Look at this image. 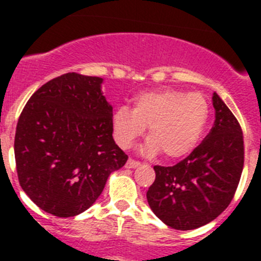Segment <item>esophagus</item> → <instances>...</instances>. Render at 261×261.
<instances>
[{
  "mask_svg": "<svg viewBox=\"0 0 261 261\" xmlns=\"http://www.w3.org/2000/svg\"><path fill=\"white\" fill-rule=\"evenodd\" d=\"M125 166L128 168H135V167H137V166H140V162H138V161H136V159L129 158L128 161H126V165Z\"/></svg>",
  "mask_w": 261,
  "mask_h": 261,
  "instance_id": "obj_1",
  "label": "esophagus"
}]
</instances>
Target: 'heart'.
I'll return each instance as SVG.
<instances>
[{"label": "heart", "mask_w": 261, "mask_h": 261, "mask_svg": "<svg viewBox=\"0 0 261 261\" xmlns=\"http://www.w3.org/2000/svg\"><path fill=\"white\" fill-rule=\"evenodd\" d=\"M209 116L206 99L197 93L176 89L145 91L135 99V107H119L114 114L115 140L126 149L145 133L149 125L146 153H165L180 158L199 142Z\"/></svg>", "instance_id": "obj_1"}]
</instances>
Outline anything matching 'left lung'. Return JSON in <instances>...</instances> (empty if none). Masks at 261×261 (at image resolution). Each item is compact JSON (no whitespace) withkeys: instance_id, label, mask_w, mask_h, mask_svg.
<instances>
[{"instance_id":"left-lung-1","label":"left lung","mask_w":261,"mask_h":261,"mask_svg":"<svg viewBox=\"0 0 261 261\" xmlns=\"http://www.w3.org/2000/svg\"><path fill=\"white\" fill-rule=\"evenodd\" d=\"M216 120L204 141L176 165L154 166L146 199L159 220L192 230L216 220L231 202L244 163L243 132L237 117L214 93Z\"/></svg>"}]
</instances>
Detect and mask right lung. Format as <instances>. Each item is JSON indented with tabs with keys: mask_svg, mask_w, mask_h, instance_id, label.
Masks as SVG:
<instances>
[{
	"mask_svg": "<svg viewBox=\"0 0 261 261\" xmlns=\"http://www.w3.org/2000/svg\"><path fill=\"white\" fill-rule=\"evenodd\" d=\"M100 77L66 73L32 94L18 119V180L47 213L74 217L96 201L128 155L114 141Z\"/></svg>",
	"mask_w": 261,
	"mask_h": 261,
	"instance_id": "1",
	"label": "right lung"
}]
</instances>
